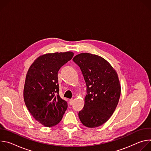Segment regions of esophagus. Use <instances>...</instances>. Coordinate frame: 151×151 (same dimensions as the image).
I'll return each instance as SVG.
<instances>
[{
  "label": "esophagus",
  "instance_id": "esophagus-1",
  "mask_svg": "<svg viewBox=\"0 0 151 151\" xmlns=\"http://www.w3.org/2000/svg\"><path fill=\"white\" fill-rule=\"evenodd\" d=\"M73 99H70V100H69V103H70V104L72 105V104H73Z\"/></svg>",
  "mask_w": 151,
  "mask_h": 151
}]
</instances>
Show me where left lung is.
Segmentation results:
<instances>
[{"label": "left lung", "instance_id": "1", "mask_svg": "<svg viewBox=\"0 0 151 151\" xmlns=\"http://www.w3.org/2000/svg\"><path fill=\"white\" fill-rule=\"evenodd\" d=\"M80 67L87 85V95L79 118L88 128L99 127L111 118L121 95L117 72L103 57L90 53H81L73 58Z\"/></svg>", "mask_w": 151, "mask_h": 151}]
</instances>
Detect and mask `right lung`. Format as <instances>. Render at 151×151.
<instances>
[{"mask_svg":"<svg viewBox=\"0 0 151 151\" xmlns=\"http://www.w3.org/2000/svg\"><path fill=\"white\" fill-rule=\"evenodd\" d=\"M73 55L71 51L42 54L27 72L24 100L33 117L45 127L58 124L68 108L67 102L59 96L58 72Z\"/></svg>","mask_w":151,"mask_h":151,"instance_id":"right-lung-1","label":"right lung"}]
</instances>
